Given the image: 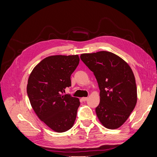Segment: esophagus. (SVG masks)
<instances>
[{
    "instance_id": "34e87169",
    "label": "esophagus",
    "mask_w": 157,
    "mask_h": 157,
    "mask_svg": "<svg viewBox=\"0 0 157 157\" xmlns=\"http://www.w3.org/2000/svg\"><path fill=\"white\" fill-rule=\"evenodd\" d=\"M88 99V98H82V100L83 101H86Z\"/></svg>"
}]
</instances>
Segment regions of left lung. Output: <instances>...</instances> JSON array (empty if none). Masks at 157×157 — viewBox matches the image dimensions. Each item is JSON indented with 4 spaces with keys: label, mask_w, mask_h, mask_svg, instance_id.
Segmentation results:
<instances>
[{
    "label": "left lung",
    "mask_w": 157,
    "mask_h": 157,
    "mask_svg": "<svg viewBox=\"0 0 157 157\" xmlns=\"http://www.w3.org/2000/svg\"><path fill=\"white\" fill-rule=\"evenodd\" d=\"M84 63L92 71L100 90V102L96 108L101 124L109 129L121 126L137 103L134 75L125 61L111 52L82 54Z\"/></svg>",
    "instance_id": "8db88e82"
}]
</instances>
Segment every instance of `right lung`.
<instances>
[{
	"label": "right lung",
	"mask_w": 157,
	"mask_h": 157,
	"mask_svg": "<svg viewBox=\"0 0 157 157\" xmlns=\"http://www.w3.org/2000/svg\"><path fill=\"white\" fill-rule=\"evenodd\" d=\"M79 61L78 55L47 57L36 65L28 79L27 92L33 110L56 132L71 129L77 117L78 98L63 92L71 86V75Z\"/></svg>",
	"instance_id": "add662e5"
}]
</instances>
